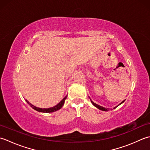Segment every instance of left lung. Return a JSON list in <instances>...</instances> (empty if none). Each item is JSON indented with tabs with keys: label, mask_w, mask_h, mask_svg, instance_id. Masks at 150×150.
Returning <instances> with one entry per match:
<instances>
[{
	"label": "left lung",
	"mask_w": 150,
	"mask_h": 150,
	"mask_svg": "<svg viewBox=\"0 0 150 150\" xmlns=\"http://www.w3.org/2000/svg\"><path fill=\"white\" fill-rule=\"evenodd\" d=\"M91 100V99H90ZM91 103H93V105L94 106V107H96V108H98V109H100V110H101V111H109V109L108 108H103V107H102V106H100V105H98V104H96V103H94L92 100H91ZM124 101L125 100H124V101H122V102L120 103V104H118L117 107H118V105H120V104H122V103H124ZM117 107H115V108H113V109H115L116 108H117Z\"/></svg>",
	"instance_id": "8db88e82"
}]
</instances>
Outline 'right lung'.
<instances>
[{
	"label": "right lung",
	"mask_w": 150,
	"mask_h": 150,
	"mask_svg": "<svg viewBox=\"0 0 150 150\" xmlns=\"http://www.w3.org/2000/svg\"><path fill=\"white\" fill-rule=\"evenodd\" d=\"M67 96H65V98H64L62 101H61L59 103H57L56 105H55V106L52 107V108H43V109L39 108H38V107H35L33 105H32V103H30L27 100H26V102L30 105V107L32 108L33 109H35V111H38V112H47V113H49V112H52L54 111H57V110H59L62 108L63 105H64V103H65V101L67 98Z\"/></svg>",
	"instance_id": "right-lung-1"
}]
</instances>
